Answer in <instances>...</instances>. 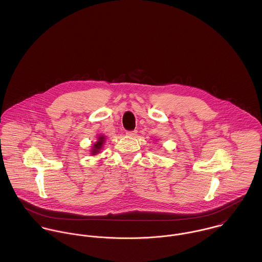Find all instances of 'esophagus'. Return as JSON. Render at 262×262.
I'll return each mask as SVG.
<instances>
[{
	"label": "esophagus",
	"mask_w": 262,
	"mask_h": 262,
	"mask_svg": "<svg viewBox=\"0 0 262 262\" xmlns=\"http://www.w3.org/2000/svg\"><path fill=\"white\" fill-rule=\"evenodd\" d=\"M137 131L136 130H132V131H126V135L130 136V137H134L136 135Z\"/></svg>",
	"instance_id": "34e87169"
}]
</instances>
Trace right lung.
<instances>
[{"label":"right lung","instance_id":"add662e5","mask_svg":"<svg viewBox=\"0 0 262 262\" xmlns=\"http://www.w3.org/2000/svg\"><path fill=\"white\" fill-rule=\"evenodd\" d=\"M105 139V137L104 136H100L99 137V139H98V142L94 145V148L92 150V153L95 155V154H97L98 152H99V150L102 148V146H103V143H104V140Z\"/></svg>","mask_w":262,"mask_h":262}]
</instances>
